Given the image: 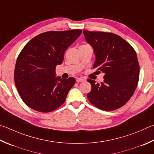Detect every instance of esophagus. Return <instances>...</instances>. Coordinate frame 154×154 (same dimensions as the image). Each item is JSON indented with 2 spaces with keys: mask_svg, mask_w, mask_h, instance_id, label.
Segmentation results:
<instances>
[{
  "mask_svg": "<svg viewBox=\"0 0 154 154\" xmlns=\"http://www.w3.org/2000/svg\"><path fill=\"white\" fill-rule=\"evenodd\" d=\"M76 82L77 83L83 82H85V79H83V78H77V79H76Z\"/></svg>",
  "mask_w": 154,
  "mask_h": 154,
  "instance_id": "obj_1",
  "label": "esophagus"
}]
</instances>
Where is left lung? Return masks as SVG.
<instances>
[{
  "instance_id": "8db88e82",
  "label": "left lung",
  "mask_w": 154,
  "mask_h": 154,
  "mask_svg": "<svg viewBox=\"0 0 154 154\" xmlns=\"http://www.w3.org/2000/svg\"><path fill=\"white\" fill-rule=\"evenodd\" d=\"M83 32L96 55L93 67L104 73L101 84L87 80L91 85L87 95L89 101L106 111L121 108L132 97L138 85L139 65L135 50L114 33L88 30Z\"/></svg>"
}]
</instances>
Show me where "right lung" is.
<instances>
[{"label":"right lung","instance_id":"obj_1","mask_svg":"<svg viewBox=\"0 0 154 154\" xmlns=\"http://www.w3.org/2000/svg\"><path fill=\"white\" fill-rule=\"evenodd\" d=\"M81 29L40 33L27 43L17 59L14 79L21 99L27 106L50 112L63 104L75 79L56 77L66 50L81 35Z\"/></svg>","mask_w":154,"mask_h":154}]
</instances>
